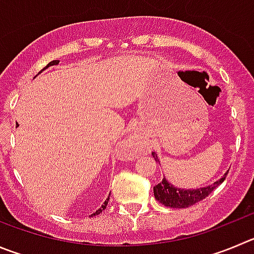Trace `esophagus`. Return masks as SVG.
I'll list each match as a JSON object with an SVG mask.
<instances>
[{"mask_svg":"<svg viewBox=\"0 0 254 254\" xmlns=\"http://www.w3.org/2000/svg\"><path fill=\"white\" fill-rule=\"evenodd\" d=\"M127 144H129V146H134V148H136V150H138L141 145V139L136 138V136H131V138L127 140Z\"/></svg>","mask_w":254,"mask_h":254,"instance_id":"esophagus-1","label":"esophagus"}]
</instances>
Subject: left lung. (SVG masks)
<instances>
[{
    "mask_svg": "<svg viewBox=\"0 0 254 254\" xmlns=\"http://www.w3.org/2000/svg\"><path fill=\"white\" fill-rule=\"evenodd\" d=\"M154 159L156 162H159V158L156 155V153H151ZM228 173H226V175ZM226 177H223L222 179H219L218 182L213 183L212 186L204 187V188L199 189H181L177 188V187L172 186L169 182L163 178V181L159 184H156L154 187V195H155L156 200H159L162 204H164L165 207L170 208H188L190 205H194L195 203L200 202L203 199L207 198L220 183H223Z\"/></svg>",
    "mask_w": 254,
    "mask_h": 254,
    "instance_id": "8db88e82",
    "label": "left lung"
}]
</instances>
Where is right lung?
Instances as JSON below:
<instances>
[{"mask_svg": "<svg viewBox=\"0 0 254 254\" xmlns=\"http://www.w3.org/2000/svg\"><path fill=\"white\" fill-rule=\"evenodd\" d=\"M58 63H60V61H58V60H54V61H51V63H49V64H47V66H46V67H49V66H51V65H56V64H58ZM108 202H109V198L106 199L105 202H104V204L101 205V208H100V209H98V210H96V212H95L94 214H92V215L100 214V213L103 212V210L105 209V208H106V205H108Z\"/></svg>", "mask_w": 254, "mask_h": 254, "instance_id": "right-lung-1", "label": "right lung"}]
</instances>
